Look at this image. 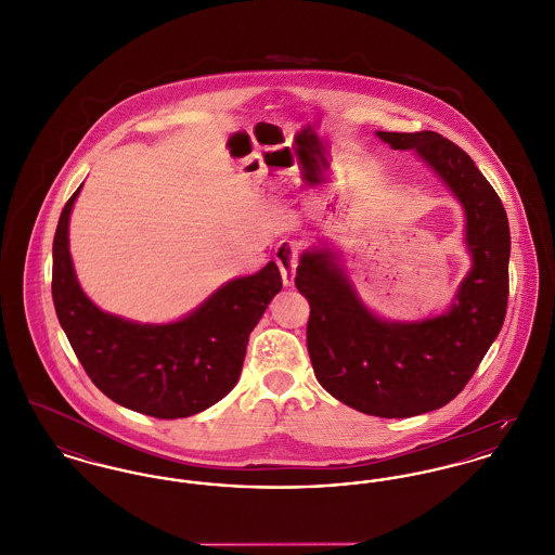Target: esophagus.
<instances>
[{"mask_svg": "<svg viewBox=\"0 0 555 555\" xmlns=\"http://www.w3.org/2000/svg\"><path fill=\"white\" fill-rule=\"evenodd\" d=\"M274 260L279 263L283 283L287 287H292L295 283V270H297V261H299V245L294 241H281L274 254Z\"/></svg>", "mask_w": 555, "mask_h": 555, "instance_id": "1", "label": "esophagus"}]
</instances>
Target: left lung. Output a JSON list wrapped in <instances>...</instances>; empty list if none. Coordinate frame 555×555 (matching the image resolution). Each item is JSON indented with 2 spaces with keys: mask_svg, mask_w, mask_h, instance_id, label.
<instances>
[{
  "mask_svg": "<svg viewBox=\"0 0 555 555\" xmlns=\"http://www.w3.org/2000/svg\"><path fill=\"white\" fill-rule=\"evenodd\" d=\"M393 151H415L465 211L472 270L451 308L424 321L375 317L348 279L339 251L299 258L295 287L310 304L308 354L319 384L360 413L402 420L449 404L499 335L509 295V224L472 157L436 131H377Z\"/></svg>",
  "mask_w": 555,
  "mask_h": 555,
  "instance_id": "8db88e82",
  "label": "left lung"
}]
</instances>
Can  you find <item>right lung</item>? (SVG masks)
<instances>
[{
  "label": "right lung",
  "instance_id": "obj_1",
  "mask_svg": "<svg viewBox=\"0 0 555 555\" xmlns=\"http://www.w3.org/2000/svg\"><path fill=\"white\" fill-rule=\"evenodd\" d=\"M66 201L52 245V299L70 348L113 402L157 420L201 413L229 393L243 369L249 333L281 292L279 266L232 279L189 317L142 325L108 314L83 294L68 251Z\"/></svg>",
  "mask_w": 555,
  "mask_h": 555
}]
</instances>
